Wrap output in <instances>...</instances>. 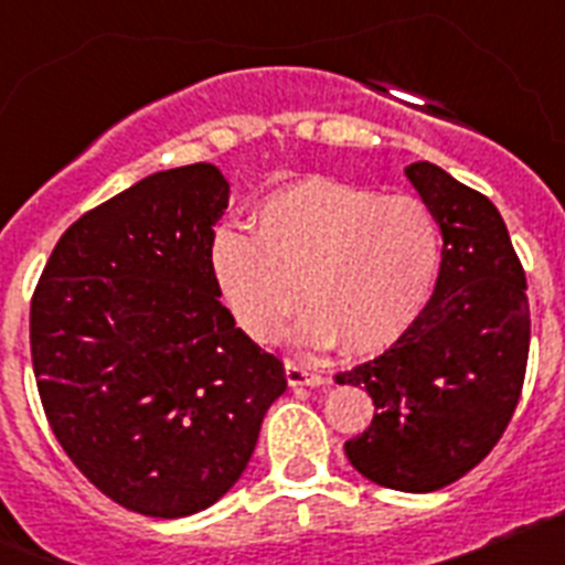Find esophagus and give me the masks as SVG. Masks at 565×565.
<instances>
[{
	"label": "esophagus",
	"instance_id": "1",
	"mask_svg": "<svg viewBox=\"0 0 565 565\" xmlns=\"http://www.w3.org/2000/svg\"><path fill=\"white\" fill-rule=\"evenodd\" d=\"M286 379L291 387H299V384H308V387H317V384H326L328 379L322 376V373L311 371L308 364H299V362H291L288 359L286 362Z\"/></svg>",
	"mask_w": 565,
	"mask_h": 565
}]
</instances>
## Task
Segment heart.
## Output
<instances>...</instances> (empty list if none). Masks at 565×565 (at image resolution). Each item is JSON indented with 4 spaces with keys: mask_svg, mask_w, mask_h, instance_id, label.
Returning <instances> with one entry per match:
<instances>
[{
    "mask_svg": "<svg viewBox=\"0 0 565 565\" xmlns=\"http://www.w3.org/2000/svg\"><path fill=\"white\" fill-rule=\"evenodd\" d=\"M209 263L232 317L257 342L277 337L306 297L299 337L367 356L393 348L424 313L441 234L413 194L306 178L259 201L254 234L217 228Z\"/></svg>",
    "mask_w": 565,
    "mask_h": 565,
    "instance_id": "1",
    "label": "heart"
}]
</instances>
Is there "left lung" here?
<instances>
[{"mask_svg":"<svg viewBox=\"0 0 565 565\" xmlns=\"http://www.w3.org/2000/svg\"><path fill=\"white\" fill-rule=\"evenodd\" d=\"M441 228V271L416 326L339 384L373 398V422L344 441L367 481L436 492L463 478L501 441L529 359L526 274L487 194L430 161L404 169Z\"/></svg>","mask_w":565,"mask_h":565,"instance_id":"obj_1","label":"left lung"}]
</instances>
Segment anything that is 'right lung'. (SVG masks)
<instances>
[{
  "mask_svg": "<svg viewBox=\"0 0 565 565\" xmlns=\"http://www.w3.org/2000/svg\"><path fill=\"white\" fill-rule=\"evenodd\" d=\"M228 183L154 172L58 237L30 299L50 430L98 492L147 518L212 507L286 393L282 362L221 302L209 248Z\"/></svg>",
  "mask_w": 565,
  "mask_h": 565,
  "instance_id": "1",
  "label": "right lung"
}]
</instances>
